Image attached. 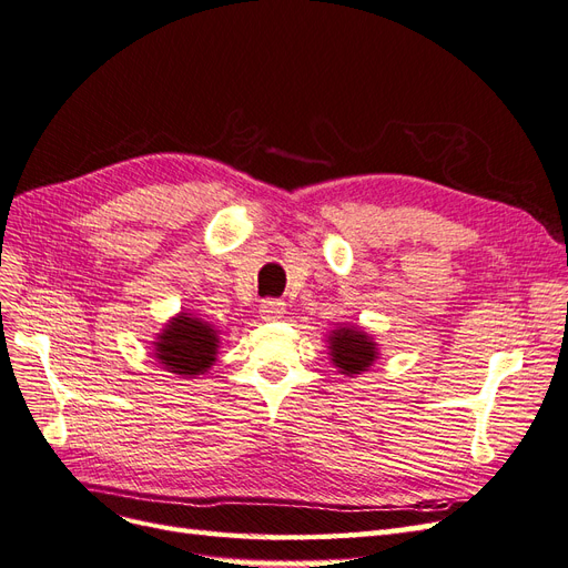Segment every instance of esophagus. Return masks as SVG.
<instances>
[{
	"label": "esophagus",
	"instance_id": "34e87169",
	"mask_svg": "<svg viewBox=\"0 0 568 568\" xmlns=\"http://www.w3.org/2000/svg\"><path fill=\"white\" fill-rule=\"evenodd\" d=\"M286 314V305L282 301H265L261 305V316L263 320H282Z\"/></svg>",
	"mask_w": 568,
	"mask_h": 568
}]
</instances>
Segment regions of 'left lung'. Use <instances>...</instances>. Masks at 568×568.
Listing matches in <instances>:
<instances>
[{
	"label": "left lung",
	"mask_w": 568,
	"mask_h": 568,
	"mask_svg": "<svg viewBox=\"0 0 568 568\" xmlns=\"http://www.w3.org/2000/svg\"><path fill=\"white\" fill-rule=\"evenodd\" d=\"M331 361L343 375H361L377 361L375 339L356 326H339L328 335Z\"/></svg>",
	"instance_id": "8db88e82"
}]
</instances>
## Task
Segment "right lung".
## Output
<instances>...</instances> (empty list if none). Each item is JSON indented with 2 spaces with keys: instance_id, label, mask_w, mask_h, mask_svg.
Instances as JSON below:
<instances>
[{
  "instance_id": "right-lung-1",
  "label": "right lung",
  "mask_w": 568,
  "mask_h": 568,
  "mask_svg": "<svg viewBox=\"0 0 568 568\" xmlns=\"http://www.w3.org/2000/svg\"><path fill=\"white\" fill-rule=\"evenodd\" d=\"M153 354L163 368L174 375H205L216 361L219 331L189 312H179L155 337Z\"/></svg>"
}]
</instances>
